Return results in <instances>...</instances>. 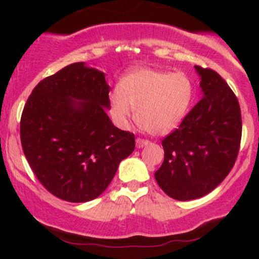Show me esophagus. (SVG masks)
<instances>
[{"instance_id": "esophagus-1", "label": "esophagus", "mask_w": 259, "mask_h": 259, "mask_svg": "<svg viewBox=\"0 0 259 259\" xmlns=\"http://www.w3.org/2000/svg\"><path fill=\"white\" fill-rule=\"evenodd\" d=\"M150 142L147 140H142V139H136V147L138 148H142L144 146H147Z\"/></svg>"}]
</instances>
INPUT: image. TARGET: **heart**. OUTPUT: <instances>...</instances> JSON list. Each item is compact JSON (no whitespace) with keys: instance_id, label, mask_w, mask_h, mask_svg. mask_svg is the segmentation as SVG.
<instances>
[{"instance_id":"1","label":"heart","mask_w":259,"mask_h":259,"mask_svg":"<svg viewBox=\"0 0 259 259\" xmlns=\"http://www.w3.org/2000/svg\"><path fill=\"white\" fill-rule=\"evenodd\" d=\"M192 96L194 85L184 73L135 68L111 95L109 111L113 120L125 127L134 109L140 126L152 135H164L181 123Z\"/></svg>"}]
</instances>
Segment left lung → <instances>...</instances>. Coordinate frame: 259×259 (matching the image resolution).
<instances>
[{"instance_id":"8db88e82","label":"left lung","mask_w":259,"mask_h":259,"mask_svg":"<svg viewBox=\"0 0 259 259\" xmlns=\"http://www.w3.org/2000/svg\"><path fill=\"white\" fill-rule=\"evenodd\" d=\"M202 99L162 141L164 160L154 173L169 197L190 201L215 189L231 170L241 141L239 101L224 79L195 65Z\"/></svg>"}]
</instances>
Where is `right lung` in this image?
Wrapping results in <instances>:
<instances>
[{"mask_svg":"<svg viewBox=\"0 0 259 259\" xmlns=\"http://www.w3.org/2000/svg\"><path fill=\"white\" fill-rule=\"evenodd\" d=\"M106 74L73 63L35 86L20 119V141L32 171L61 200H95L135 148L134 134L109 119Z\"/></svg>","mask_w":259,"mask_h":259,"instance_id":"right-lung-1","label":"right lung"}]
</instances>
